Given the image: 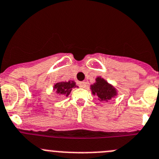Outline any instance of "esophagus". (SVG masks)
Returning a JSON list of instances; mask_svg holds the SVG:
<instances>
[{
    "label": "esophagus",
    "mask_w": 159,
    "mask_h": 159,
    "mask_svg": "<svg viewBox=\"0 0 159 159\" xmlns=\"http://www.w3.org/2000/svg\"><path fill=\"white\" fill-rule=\"evenodd\" d=\"M79 86L80 87H86V83L85 82H79Z\"/></svg>",
    "instance_id": "1"
}]
</instances>
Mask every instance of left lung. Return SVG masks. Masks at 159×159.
<instances>
[{
    "mask_svg": "<svg viewBox=\"0 0 159 159\" xmlns=\"http://www.w3.org/2000/svg\"><path fill=\"white\" fill-rule=\"evenodd\" d=\"M93 95H96L100 102H108L117 96V90L101 76L95 79V83L90 86Z\"/></svg>",
    "mask_w": 159,
    "mask_h": 159,
    "instance_id": "8db88e82",
    "label": "left lung"
}]
</instances>
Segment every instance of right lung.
Segmentation results:
<instances>
[{
	"label": "right lung",
	"mask_w": 159,
	"mask_h": 159,
	"mask_svg": "<svg viewBox=\"0 0 159 159\" xmlns=\"http://www.w3.org/2000/svg\"><path fill=\"white\" fill-rule=\"evenodd\" d=\"M75 87H78V86H76L75 82L73 80H68V82H58L53 85V90L56 92V94H59V95H65V96H68L69 94L72 91V88H75Z\"/></svg>",
	"instance_id": "add662e5"
}]
</instances>
